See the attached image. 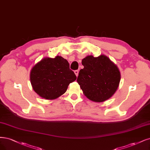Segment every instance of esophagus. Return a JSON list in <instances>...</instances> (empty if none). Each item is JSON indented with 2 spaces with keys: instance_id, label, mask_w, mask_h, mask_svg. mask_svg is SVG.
Segmentation results:
<instances>
[{
  "instance_id": "obj_1",
  "label": "esophagus",
  "mask_w": 150,
  "mask_h": 150,
  "mask_svg": "<svg viewBox=\"0 0 150 150\" xmlns=\"http://www.w3.org/2000/svg\"><path fill=\"white\" fill-rule=\"evenodd\" d=\"M74 73H75V74H76V76L77 77L78 76V74H79V71H77V70H76V71H74Z\"/></svg>"
}]
</instances>
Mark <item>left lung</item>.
Masks as SVG:
<instances>
[{"mask_svg": "<svg viewBox=\"0 0 150 150\" xmlns=\"http://www.w3.org/2000/svg\"><path fill=\"white\" fill-rule=\"evenodd\" d=\"M77 81L87 98L96 102L110 99L117 91L120 81V73L115 64L107 56H87L82 59Z\"/></svg>", "mask_w": 150, "mask_h": 150, "instance_id": "8db88e82", "label": "left lung"}]
</instances>
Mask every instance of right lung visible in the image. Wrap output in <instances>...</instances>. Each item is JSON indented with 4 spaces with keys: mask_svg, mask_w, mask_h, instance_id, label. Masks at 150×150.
I'll use <instances>...</instances> for the list:
<instances>
[{
    "mask_svg": "<svg viewBox=\"0 0 150 150\" xmlns=\"http://www.w3.org/2000/svg\"><path fill=\"white\" fill-rule=\"evenodd\" d=\"M30 82L34 91L48 100L57 99L64 94L68 86L76 79L69 69L68 61L60 56L46 57L36 64L30 71Z\"/></svg>",
    "mask_w": 150,
    "mask_h": 150,
    "instance_id": "1",
    "label": "right lung"
}]
</instances>
